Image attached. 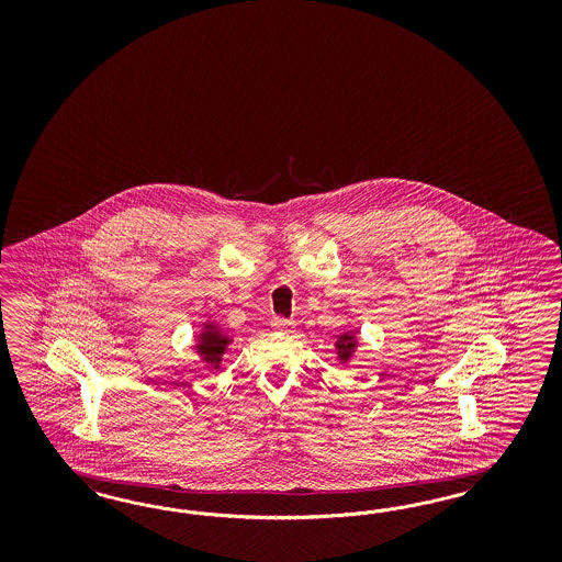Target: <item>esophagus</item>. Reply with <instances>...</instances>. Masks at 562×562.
<instances>
[{
    "label": "esophagus",
    "instance_id": "esophagus-1",
    "mask_svg": "<svg viewBox=\"0 0 562 562\" xmlns=\"http://www.w3.org/2000/svg\"><path fill=\"white\" fill-rule=\"evenodd\" d=\"M292 327H294V322H290L286 317H273L272 319V329H276V331H284V334H289Z\"/></svg>",
    "mask_w": 562,
    "mask_h": 562
}]
</instances>
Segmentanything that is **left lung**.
<instances>
[{"instance_id":"8db88e82","label":"left lung","mask_w":562,"mask_h":562,"mask_svg":"<svg viewBox=\"0 0 562 562\" xmlns=\"http://www.w3.org/2000/svg\"><path fill=\"white\" fill-rule=\"evenodd\" d=\"M355 346H357V340L352 338V334H344V336H340V340L336 341V348H338V357H340L341 360L350 358L352 350H355Z\"/></svg>"}]
</instances>
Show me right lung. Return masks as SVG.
Here are the masks:
<instances>
[{"instance_id":"right-lung-1","label":"right lung","mask_w":562,"mask_h":562,"mask_svg":"<svg viewBox=\"0 0 562 562\" xmlns=\"http://www.w3.org/2000/svg\"><path fill=\"white\" fill-rule=\"evenodd\" d=\"M228 341L231 340L222 334L221 329H216L214 325H207V329L200 336L198 350L204 355L205 362L218 364L221 355L226 350V344H228Z\"/></svg>"}]
</instances>
